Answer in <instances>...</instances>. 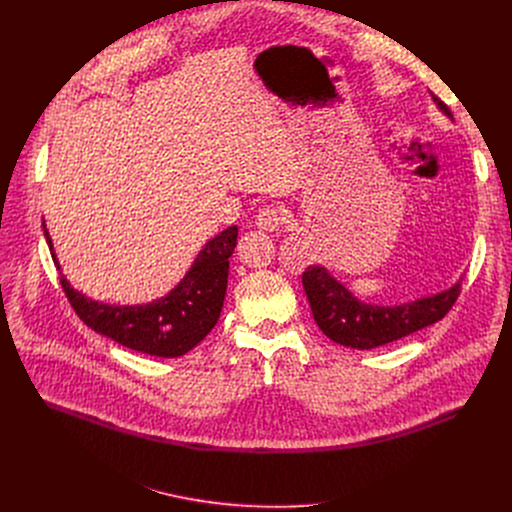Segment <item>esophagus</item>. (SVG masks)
I'll use <instances>...</instances> for the list:
<instances>
[{
	"label": "esophagus",
	"mask_w": 512,
	"mask_h": 512,
	"mask_svg": "<svg viewBox=\"0 0 512 512\" xmlns=\"http://www.w3.org/2000/svg\"><path fill=\"white\" fill-rule=\"evenodd\" d=\"M283 212L277 208V206H263L257 214V227L261 231H277L281 225H283Z\"/></svg>",
	"instance_id": "esophagus-1"
}]
</instances>
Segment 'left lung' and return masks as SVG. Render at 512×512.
I'll list each match as a JSON object with an SVG mask.
<instances>
[{"instance_id": "left-lung-1", "label": "left lung", "mask_w": 512, "mask_h": 512, "mask_svg": "<svg viewBox=\"0 0 512 512\" xmlns=\"http://www.w3.org/2000/svg\"><path fill=\"white\" fill-rule=\"evenodd\" d=\"M435 107L452 119L448 105L431 95ZM462 279V277H460ZM460 279L437 294L403 304L362 302L324 265H310L304 275V291L320 330L340 346L371 350L442 320L460 294Z\"/></svg>"}]
</instances>
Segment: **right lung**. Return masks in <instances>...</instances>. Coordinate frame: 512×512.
Returning a JSON list of instances; mask_svg holds the SVG:
<instances>
[{
  "mask_svg": "<svg viewBox=\"0 0 512 512\" xmlns=\"http://www.w3.org/2000/svg\"><path fill=\"white\" fill-rule=\"evenodd\" d=\"M42 227L54 265L60 271L46 221H42ZM237 233V227H229L208 239L186 275L166 296L150 304L115 306L91 300L83 291L72 287L62 271L60 283L72 308L95 332L143 354L176 358L204 340L221 316L227 294L229 257L235 251Z\"/></svg>",
  "mask_w": 512,
  "mask_h": 512,
  "instance_id": "right-lung-1",
  "label": "right lung"
}]
</instances>
